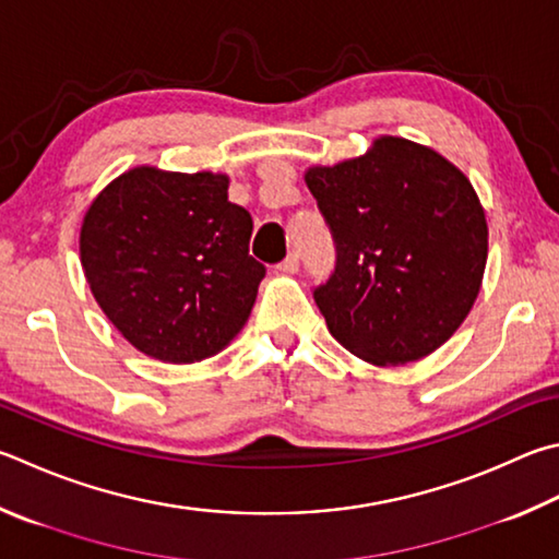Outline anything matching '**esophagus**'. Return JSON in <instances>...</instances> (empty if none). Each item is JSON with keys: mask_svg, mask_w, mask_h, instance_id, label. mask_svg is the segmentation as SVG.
Listing matches in <instances>:
<instances>
[{"mask_svg": "<svg viewBox=\"0 0 559 559\" xmlns=\"http://www.w3.org/2000/svg\"><path fill=\"white\" fill-rule=\"evenodd\" d=\"M276 269L281 273H298V269H300V253L298 251H290L288 257L283 259Z\"/></svg>", "mask_w": 559, "mask_h": 559, "instance_id": "esophagus-1", "label": "esophagus"}]
</instances>
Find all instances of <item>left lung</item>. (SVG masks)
Here are the masks:
<instances>
[{
    "mask_svg": "<svg viewBox=\"0 0 559 559\" xmlns=\"http://www.w3.org/2000/svg\"><path fill=\"white\" fill-rule=\"evenodd\" d=\"M306 182L337 251L312 290L344 349L377 367L428 357L472 310L489 229L472 182L438 151L381 136Z\"/></svg>",
    "mask_w": 559,
    "mask_h": 559,
    "instance_id": "left-lung-1",
    "label": "left lung"
}]
</instances>
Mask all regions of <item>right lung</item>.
Wrapping results in <instances>:
<instances>
[{"label": "right lung", "mask_w": 559, "mask_h": 559, "mask_svg": "<svg viewBox=\"0 0 559 559\" xmlns=\"http://www.w3.org/2000/svg\"><path fill=\"white\" fill-rule=\"evenodd\" d=\"M227 176L141 166L90 205L80 259L111 324L148 357L207 359L249 320L266 266L249 253L251 215Z\"/></svg>", "instance_id": "obj_1"}]
</instances>
